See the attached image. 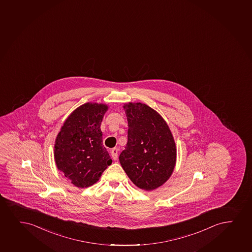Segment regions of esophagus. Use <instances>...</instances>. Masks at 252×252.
Listing matches in <instances>:
<instances>
[{
  "mask_svg": "<svg viewBox=\"0 0 252 252\" xmlns=\"http://www.w3.org/2000/svg\"><path fill=\"white\" fill-rule=\"evenodd\" d=\"M111 155H112V158L114 160L118 159V148H112V150H111Z\"/></svg>",
  "mask_w": 252,
  "mask_h": 252,
  "instance_id": "34e87169",
  "label": "esophagus"
}]
</instances>
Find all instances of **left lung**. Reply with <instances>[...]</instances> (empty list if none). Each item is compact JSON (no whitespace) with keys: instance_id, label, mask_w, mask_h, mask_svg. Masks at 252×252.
<instances>
[{"instance_id":"obj_1","label":"left lung","mask_w":252,"mask_h":252,"mask_svg":"<svg viewBox=\"0 0 252 252\" xmlns=\"http://www.w3.org/2000/svg\"><path fill=\"white\" fill-rule=\"evenodd\" d=\"M124 108L128 125L127 142L119 161L134 185L152 191L162 186L175 168L172 134L162 117L148 105L128 103Z\"/></svg>"}]
</instances>
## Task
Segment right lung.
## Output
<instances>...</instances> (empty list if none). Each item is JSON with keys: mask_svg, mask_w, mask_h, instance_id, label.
I'll use <instances>...</instances> for the list:
<instances>
[{"mask_svg": "<svg viewBox=\"0 0 252 252\" xmlns=\"http://www.w3.org/2000/svg\"><path fill=\"white\" fill-rule=\"evenodd\" d=\"M107 105L86 103L64 122L54 146L58 169L77 188H88L99 181L112 160L102 143V118Z\"/></svg>", "mask_w": 252, "mask_h": 252, "instance_id": "right-lung-1", "label": "right lung"}]
</instances>
